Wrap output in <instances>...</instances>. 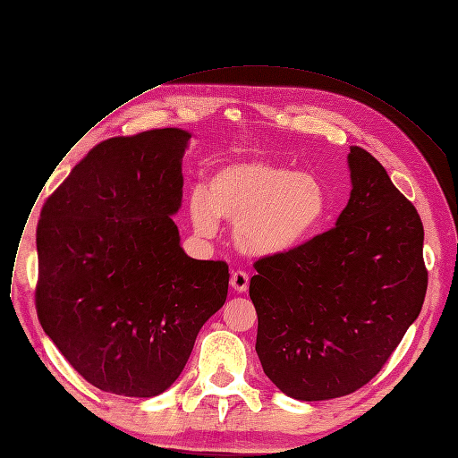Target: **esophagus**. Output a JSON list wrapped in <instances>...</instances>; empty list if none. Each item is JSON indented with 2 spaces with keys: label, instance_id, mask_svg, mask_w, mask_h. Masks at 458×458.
<instances>
[{
  "label": "esophagus",
  "instance_id": "34e87169",
  "mask_svg": "<svg viewBox=\"0 0 458 458\" xmlns=\"http://www.w3.org/2000/svg\"><path fill=\"white\" fill-rule=\"evenodd\" d=\"M231 286H233L234 292L244 293V292L248 290V286H250V277H248V274L242 272V270L233 272V276H231Z\"/></svg>",
  "mask_w": 458,
  "mask_h": 458
}]
</instances>
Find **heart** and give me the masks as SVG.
<instances>
[{
    "label": "heart",
    "mask_w": 458,
    "mask_h": 458,
    "mask_svg": "<svg viewBox=\"0 0 458 458\" xmlns=\"http://www.w3.org/2000/svg\"><path fill=\"white\" fill-rule=\"evenodd\" d=\"M331 212L329 186L310 170H295L270 158L233 160L194 188L188 214L199 236H212L218 218L234 224L240 253L277 259L305 246Z\"/></svg>",
    "instance_id": "b5f03b06"
}]
</instances>
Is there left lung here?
<instances>
[{"label":"left lung","instance_id":"8db88e82","mask_svg":"<svg viewBox=\"0 0 458 458\" xmlns=\"http://www.w3.org/2000/svg\"><path fill=\"white\" fill-rule=\"evenodd\" d=\"M352 194L336 227L255 262L257 355L283 394L326 401L371 381L420 316L427 270L414 205L377 158L347 155Z\"/></svg>","mask_w":458,"mask_h":458}]
</instances>
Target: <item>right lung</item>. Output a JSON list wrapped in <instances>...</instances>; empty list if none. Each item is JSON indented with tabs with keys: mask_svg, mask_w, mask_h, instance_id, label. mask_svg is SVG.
<instances>
[{
	"mask_svg": "<svg viewBox=\"0 0 458 458\" xmlns=\"http://www.w3.org/2000/svg\"><path fill=\"white\" fill-rule=\"evenodd\" d=\"M191 139L166 127L105 140L42 207L40 326L103 392L168 390L199 329L225 303L229 266L188 257L172 220Z\"/></svg>",
	"mask_w": 458,
	"mask_h": 458,
	"instance_id": "obj_1",
	"label": "right lung"
}]
</instances>
